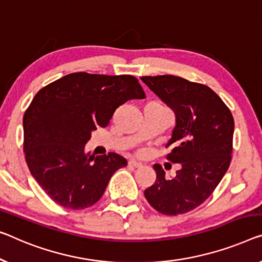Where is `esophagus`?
I'll return each instance as SVG.
<instances>
[{"instance_id":"1","label":"esophagus","mask_w":262,"mask_h":262,"mask_svg":"<svg viewBox=\"0 0 262 262\" xmlns=\"http://www.w3.org/2000/svg\"><path fill=\"white\" fill-rule=\"evenodd\" d=\"M128 166L129 167H134V168H140V167H142V165L138 161H135V160H130L129 162H128Z\"/></svg>"}]
</instances>
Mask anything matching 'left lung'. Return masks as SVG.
Returning <instances> with one entry per match:
<instances>
[{
  "label": "left lung",
  "instance_id": "8db88e82",
  "mask_svg": "<svg viewBox=\"0 0 262 262\" xmlns=\"http://www.w3.org/2000/svg\"><path fill=\"white\" fill-rule=\"evenodd\" d=\"M141 80L177 115L166 158L181 163L173 179L154 165L156 181L144 190L149 205L165 215L188 213L208 199L232 160L234 119L217 94L205 84L174 75Z\"/></svg>",
  "mask_w": 262,
  "mask_h": 262
}]
</instances>
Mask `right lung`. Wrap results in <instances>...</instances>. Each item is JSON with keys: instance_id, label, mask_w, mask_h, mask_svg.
I'll list each match as a JSON object with an SVG mask.
<instances>
[{"instance_id": "right-lung-1", "label": "right lung", "mask_w": 262, "mask_h": 262, "mask_svg": "<svg viewBox=\"0 0 262 262\" xmlns=\"http://www.w3.org/2000/svg\"><path fill=\"white\" fill-rule=\"evenodd\" d=\"M144 97L134 76L84 72L37 92L23 115V150L31 175L54 202L77 210L100 200L127 160L116 153L85 155L84 144L92 130L108 126L116 108Z\"/></svg>"}]
</instances>
